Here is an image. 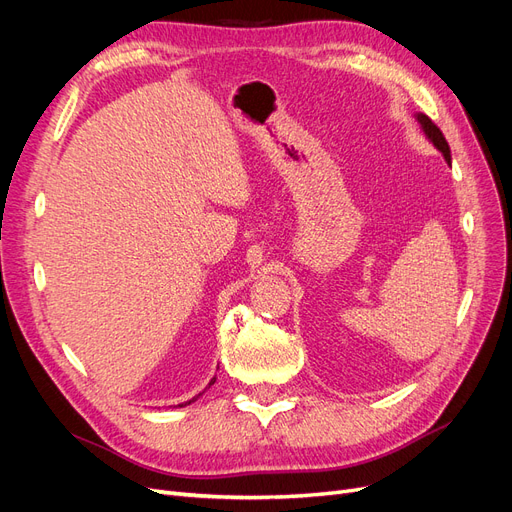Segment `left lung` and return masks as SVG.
<instances>
[{"label": "left lung", "mask_w": 512, "mask_h": 512, "mask_svg": "<svg viewBox=\"0 0 512 512\" xmlns=\"http://www.w3.org/2000/svg\"><path fill=\"white\" fill-rule=\"evenodd\" d=\"M416 117V121L421 123V130L425 132V136L429 138V143H433V147H436L442 156H444V160L451 164V147H448V143H446V138H444V134L440 132V128L436 126V123H433L427 115H423V113H416L414 115Z\"/></svg>", "instance_id": "8db88e82"}]
</instances>
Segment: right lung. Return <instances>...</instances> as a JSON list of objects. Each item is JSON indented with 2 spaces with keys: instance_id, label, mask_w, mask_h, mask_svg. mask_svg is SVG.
I'll use <instances>...</instances> for the list:
<instances>
[{
  "instance_id": "1",
  "label": "right lung",
  "mask_w": 512,
  "mask_h": 512,
  "mask_svg": "<svg viewBox=\"0 0 512 512\" xmlns=\"http://www.w3.org/2000/svg\"><path fill=\"white\" fill-rule=\"evenodd\" d=\"M213 382H215V378H213V380H211V382H209V386H211V384H213ZM200 395H203V393H198V395H196V397H192V399H190V401H185V404H192V401H196V399H198V397H200ZM185 404H181V406H185Z\"/></svg>"
}]
</instances>
